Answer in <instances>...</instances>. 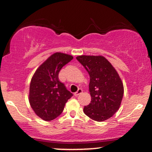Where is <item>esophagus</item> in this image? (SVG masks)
<instances>
[{"mask_svg": "<svg viewBox=\"0 0 152 152\" xmlns=\"http://www.w3.org/2000/svg\"><path fill=\"white\" fill-rule=\"evenodd\" d=\"M82 92H83V90H82L81 88H78L77 91H76V93L74 94V96H78L79 95V94H81Z\"/></svg>", "mask_w": 152, "mask_h": 152, "instance_id": "esophagus-1", "label": "esophagus"}]
</instances>
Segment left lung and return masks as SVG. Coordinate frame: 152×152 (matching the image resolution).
<instances>
[{
	"instance_id": "obj_1",
	"label": "left lung",
	"mask_w": 152,
	"mask_h": 152,
	"mask_svg": "<svg viewBox=\"0 0 152 152\" xmlns=\"http://www.w3.org/2000/svg\"><path fill=\"white\" fill-rule=\"evenodd\" d=\"M90 76L89 92L91 101L85 106L83 112L96 121L111 118L121 105L124 86L111 63L102 56H79L76 57Z\"/></svg>"
}]
</instances>
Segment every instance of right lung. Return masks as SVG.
Segmentation results:
<instances>
[{"mask_svg":"<svg viewBox=\"0 0 152 152\" xmlns=\"http://www.w3.org/2000/svg\"><path fill=\"white\" fill-rule=\"evenodd\" d=\"M73 59L72 56L55 53L36 71L30 84L29 102L34 112L44 121H51L63 112L73 96L58 79L59 71Z\"/></svg>","mask_w":152,"mask_h":152,"instance_id":"obj_1","label":"right lung"}]
</instances>
